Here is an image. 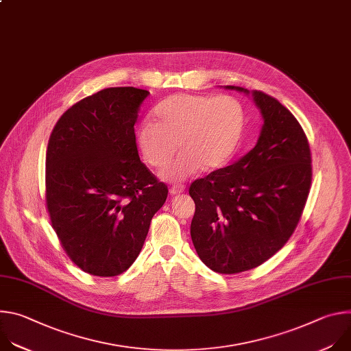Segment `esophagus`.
Masks as SVG:
<instances>
[{
  "label": "esophagus",
  "mask_w": 351,
  "mask_h": 351,
  "mask_svg": "<svg viewBox=\"0 0 351 351\" xmlns=\"http://www.w3.org/2000/svg\"><path fill=\"white\" fill-rule=\"evenodd\" d=\"M169 191H171V194H180V193L184 191V186L183 184H175V186L171 187Z\"/></svg>",
  "instance_id": "34e87169"
}]
</instances>
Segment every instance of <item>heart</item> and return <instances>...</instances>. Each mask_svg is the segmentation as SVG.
<instances>
[{
	"label": "heart",
	"mask_w": 351,
	"mask_h": 351,
	"mask_svg": "<svg viewBox=\"0 0 351 351\" xmlns=\"http://www.w3.org/2000/svg\"><path fill=\"white\" fill-rule=\"evenodd\" d=\"M244 130V110L233 95L173 94L154 110L137 130V145L144 162L162 169L176 153L180 156L161 176L182 182L199 171L223 167L236 153Z\"/></svg>",
	"instance_id": "obj_1"
}]
</instances>
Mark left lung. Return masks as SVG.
<instances>
[{"label":"left lung","mask_w":351,"mask_h":351,"mask_svg":"<svg viewBox=\"0 0 351 351\" xmlns=\"http://www.w3.org/2000/svg\"><path fill=\"white\" fill-rule=\"evenodd\" d=\"M253 97L264 118L254 148L189 189L194 248L218 274L253 269L278 253L295 230L311 187V149L302 125L269 94Z\"/></svg>","instance_id":"8db88e82"}]
</instances>
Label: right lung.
<instances>
[{
  "instance_id": "1",
  "label": "right lung",
  "mask_w": 351,
  "mask_h": 351,
  "mask_svg": "<svg viewBox=\"0 0 351 351\" xmlns=\"http://www.w3.org/2000/svg\"><path fill=\"white\" fill-rule=\"evenodd\" d=\"M148 91L108 87L56 123L45 154V208L68 257L111 278L137 258L168 187L140 161L134 123Z\"/></svg>"
}]
</instances>
